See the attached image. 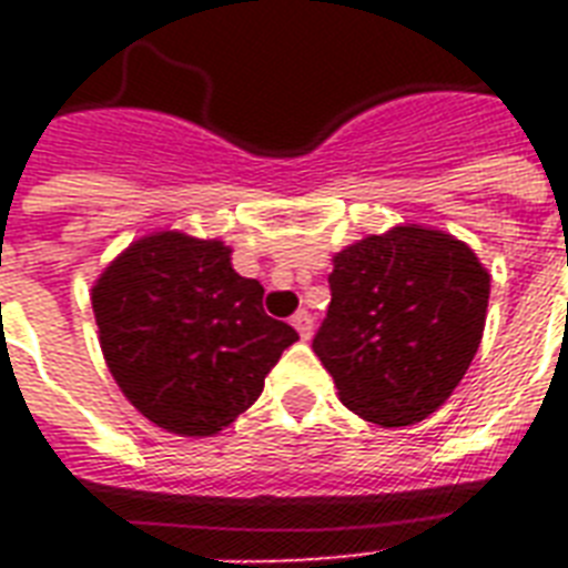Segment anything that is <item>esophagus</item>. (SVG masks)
<instances>
[{
  "mask_svg": "<svg viewBox=\"0 0 568 568\" xmlns=\"http://www.w3.org/2000/svg\"><path fill=\"white\" fill-rule=\"evenodd\" d=\"M292 327L297 329V336H301V338H310L312 336V315H310V312H306V310L294 312Z\"/></svg>",
  "mask_w": 568,
  "mask_h": 568,
  "instance_id": "1",
  "label": "esophagus"
}]
</instances>
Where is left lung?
<instances>
[{
	"label": "left lung",
	"instance_id": "1",
	"mask_svg": "<svg viewBox=\"0 0 568 568\" xmlns=\"http://www.w3.org/2000/svg\"><path fill=\"white\" fill-rule=\"evenodd\" d=\"M327 318L312 342L338 400L379 427L433 415L475 359L489 274L466 241L400 223L333 256Z\"/></svg>",
	"mask_w": 568,
	"mask_h": 568
}]
</instances>
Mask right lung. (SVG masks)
I'll list each match as a JSON object with an SVG mask.
<instances>
[{"mask_svg":"<svg viewBox=\"0 0 568 568\" xmlns=\"http://www.w3.org/2000/svg\"><path fill=\"white\" fill-rule=\"evenodd\" d=\"M262 294L223 241L180 230L132 241L91 288L102 356L129 404L180 436L230 427L297 342Z\"/></svg>","mask_w":568,"mask_h":568,"instance_id":"right-lung-1","label":"right lung"}]
</instances>
